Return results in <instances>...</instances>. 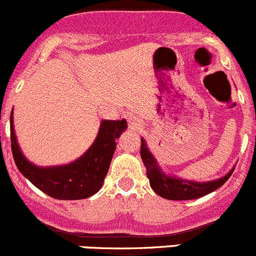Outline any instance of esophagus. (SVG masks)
<instances>
[{
	"instance_id": "obj_1",
	"label": "esophagus",
	"mask_w": 256,
	"mask_h": 256,
	"mask_svg": "<svg viewBox=\"0 0 256 256\" xmlns=\"http://www.w3.org/2000/svg\"><path fill=\"white\" fill-rule=\"evenodd\" d=\"M128 126H130V128H132V130H137V128H141L142 125V121L136 116H128Z\"/></svg>"
}]
</instances>
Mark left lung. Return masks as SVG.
Segmentation results:
<instances>
[{
    "mask_svg": "<svg viewBox=\"0 0 256 256\" xmlns=\"http://www.w3.org/2000/svg\"><path fill=\"white\" fill-rule=\"evenodd\" d=\"M141 158L147 170L150 185L156 194L166 200H194L214 192L222 186L234 172L236 166L223 176L208 182H195L176 176H168L152 154L147 142L141 137Z\"/></svg>",
    "mask_w": 256,
    "mask_h": 256,
    "instance_id": "8db88e82",
    "label": "left lung"
}]
</instances>
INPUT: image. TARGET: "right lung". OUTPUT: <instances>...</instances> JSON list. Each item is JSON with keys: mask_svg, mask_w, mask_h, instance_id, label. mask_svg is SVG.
Wrapping results in <instances>:
<instances>
[{"mask_svg": "<svg viewBox=\"0 0 256 256\" xmlns=\"http://www.w3.org/2000/svg\"><path fill=\"white\" fill-rule=\"evenodd\" d=\"M10 146L18 170L34 186L58 200H80L100 190L116 148V138L128 128L122 120H102L98 134L90 147L74 160L62 166H39L22 152L10 112Z\"/></svg>", "mask_w": 256, "mask_h": 256, "instance_id": "add662e5", "label": "right lung"}]
</instances>
